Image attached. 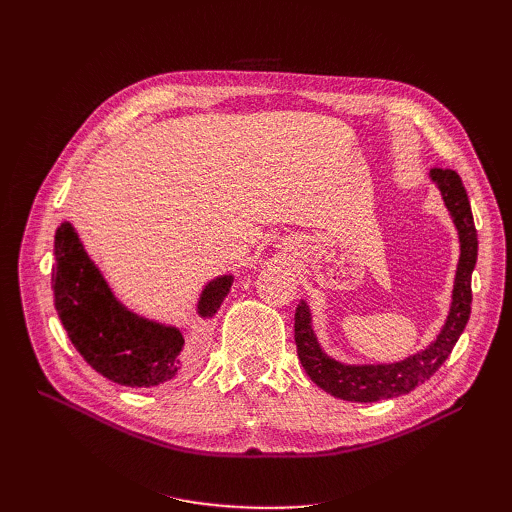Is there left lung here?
<instances>
[{
    "label": "left lung",
    "instance_id": "left-lung-1",
    "mask_svg": "<svg viewBox=\"0 0 512 512\" xmlns=\"http://www.w3.org/2000/svg\"><path fill=\"white\" fill-rule=\"evenodd\" d=\"M431 181L438 185L444 198L446 209L451 211V218L459 232V265L455 273L453 301L442 331L433 342L404 361L397 363H380V365H346L339 363L324 352L318 344V337L312 327V314L309 305L301 301L294 314V344L297 354L307 376L312 378L322 391L333 397L346 401H380L406 395L414 391L418 384L429 380L448 354L455 348L457 339L470 320L472 309V271L476 267L478 239L474 218L470 209V200L463 188L461 177L451 168H431Z\"/></svg>",
    "mask_w": 512,
    "mask_h": 512
}]
</instances>
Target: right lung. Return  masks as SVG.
Returning <instances> with one entry per match:
<instances>
[{
	"label": "right lung",
	"instance_id": "obj_1",
	"mask_svg": "<svg viewBox=\"0 0 512 512\" xmlns=\"http://www.w3.org/2000/svg\"><path fill=\"white\" fill-rule=\"evenodd\" d=\"M232 280V275H222L203 288L198 299L200 318L215 316ZM53 294L70 342L104 378L132 389H149L179 376L183 333L138 316L117 301L70 222L55 232Z\"/></svg>",
	"mask_w": 512,
	"mask_h": 512
}]
</instances>
